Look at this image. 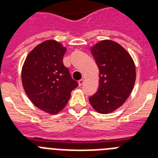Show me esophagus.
Listing matches in <instances>:
<instances>
[{"label": "esophagus", "instance_id": "34e87169", "mask_svg": "<svg viewBox=\"0 0 158 158\" xmlns=\"http://www.w3.org/2000/svg\"><path fill=\"white\" fill-rule=\"evenodd\" d=\"M84 82H85V80H84V79H81V80L78 81V85H79V86H81L84 84Z\"/></svg>", "mask_w": 158, "mask_h": 158}]
</instances>
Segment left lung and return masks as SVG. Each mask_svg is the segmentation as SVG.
I'll return each mask as SVG.
<instances>
[{
	"label": "left lung",
	"mask_w": 158,
	"mask_h": 158,
	"mask_svg": "<svg viewBox=\"0 0 158 158\" xmlns=\"http://www.w3.org/2000/svg\"><path fill=\"white\" fill-rule=\"evenodd\" d=\"M91 53L100 71V84L89 102L96 111L107 114L122 106L132 92L136 78L135 62L122 46L111 40L99 42Z\"/></svg>",
	"instance_id": "left-lung-1"
}]
</instances>
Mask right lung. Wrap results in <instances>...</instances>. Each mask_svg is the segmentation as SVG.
Listing matches in <instances>:
<instances>
[{
	"label": "right lung",
	"mask_w": 158,
	"mask_h": 158,
	"mask_svg": "<svg viewBox=\"0 0 158 158\" xmlns=\"http://www.w3.org/2000/svg\"><path fill=\"white\" fill-rule=\"evenodd\" d=\"M65 51L55 40L44 41L29 53L22 68V83L28 98L51 115L63 109L78 86L63 65Z\"/></svg>",
	"instance_id": "1"
}]
</instances>
